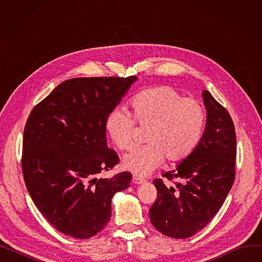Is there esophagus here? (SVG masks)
<instances>
[{
	"mask_svg": "<svg viewBox=\"0 0 262 262\" xmlns=\"http://www.w3.org/2000/svg\"><path fill=\"white\" fill-rule=\"evenodd\" d=\"M145 182V180L141 176H134L133 177V183L134 184H143Z\"/></svg>",
	"mask_w": 262,
	"mask_h": 262,
	"instance_id": "1",
	"label": "esophagus"
}]
</instances>
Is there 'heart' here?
Instances as JSON below:
<instances>
[{"label": "heart", "instance_id": "heart-1", "mask_svg": "<svg viewBox=\"0 0 262 262\" xmlns=\"http://www.w3.org/2000/svg\"><path fill=\"white\" fill-rule=\"evenodd\" d=\"M133 116L120 108L107 119V130L115 145L130 150L136 145V122L148 127L147 144L134 149L123 159L129 171L146 175L158 168L167 157L180 161L199 144L204 129L205 113L201 104L169 86L148 88L130 101Z\"/></svg>", "mask_w": 262, "mask_h": 262}]
</instances>
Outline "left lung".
Instances as JSON below:
<instances>
[{"label":"left lung","mask_w":262,"mask_h":262,"mask_svg":"<svg viewBox=\"0 0 262 262\" xmlns=\"http://www.w3.org/2000/svg\"><path fill=\"white\" fill-rule=\"evenodd\" d=\"M207 122L202 139L175 170L162 174L175 187H167L161 178L153 181L157 198L149 209L153 226L176 239L193 236L207 225L222 207L236 175L237 139L235 125L225 107L203 91Z\"/></svg>","instance_id":"1"}]
</instances>
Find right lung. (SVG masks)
<instances>
[{
	"label": "right lung",
	"mask_w": 262,
	"mask_h": 262,
	"mask_svg": "<svg viewBox=\"0 0 262 262\" xmlns=\"http://www.w3.org/2000/svg\"><path fill=\"white\" fill-rule=\"evenodd\" d=\"M136 76L77 77L62 81L27 118L22 173L36 207L58 231L76 239L100 232L112 199L132 174L98 178L119 163L107 146L106 124Z\"/></svg>",
	"instance_id": "add662e5"
}]
</instances>
